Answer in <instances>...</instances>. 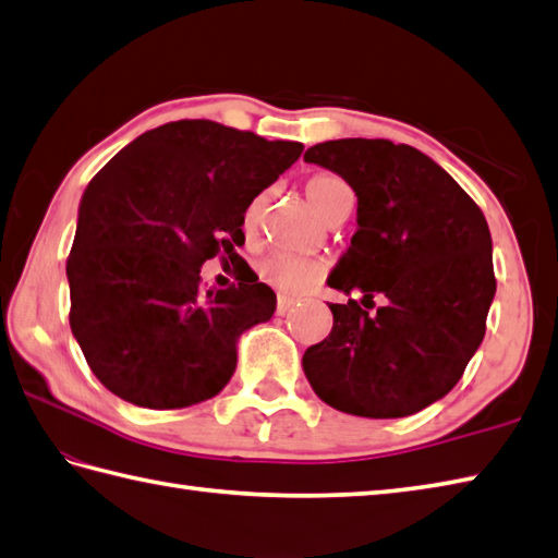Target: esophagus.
I'll list each match as a JSON object with an SVG mask.
<instances>
[{
	"mask_svg": "<svg viewBox=\"0 0 558 558\" xmlns=\"http://www.w3.org/2000/svg\"><path fill=\"white\" fill-rule=\"evenodd\" d=\"M294 306V300L288 298V294H278V304H276V314L278 316H286Z\"/></svg>",
	"mask_w": 558,
	"mask_h": 558,
	"instance_id": "obj_1",
	"label": "esophagus"
}]
</instances>
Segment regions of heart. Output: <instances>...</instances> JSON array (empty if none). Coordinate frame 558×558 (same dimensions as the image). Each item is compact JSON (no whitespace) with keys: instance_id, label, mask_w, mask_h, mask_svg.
<instances>
[{"instance_id":"b5f03b06","label":"heart","mask_w":558,"mask_h":558,"mask_svg":"<svg viewBox=\"0 0 558 558\" xmlns=\"http://www.w3.org/2000/svg\"><path fill=\"white\" fill-rule=\"evenodd\" d=\"M304 192H306V198H310V204L318 210V216L324 220L342 204V201L352 198L350 186L336 174H314L312 180L304 184ZM264 201L266 196H256L254 201H248V206L244 208L242 230L246 234H254V230L258 228ZM324 272H326V264L316 256L272 252L258 260V276L264 278V282H268V286H272L276 290L292 292V294L314 288L316 282L324 278Z\"/></svg>"}]
</instances>
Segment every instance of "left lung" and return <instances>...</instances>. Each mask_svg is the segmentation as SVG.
I'll list each match as a JSON object with an SVG mask.
<instances>
[{
	"mask_svg": "<svg viewBox=\"0 0 558 558\" xmlns=\"http://www.w3.org/2000/svg\"><path fill=\"white\" fill-rule=\"evenodd\" d=\"M304 160L340 174L357 196V232L328 286L386 298L376 314L354 300L330 304L333 330L304 352V376L340 412L408 417L441 400L482 345L496 292L489 225L412 146L338 138Z\"/></svg>",
	"mask_w": 558,
	"mask_h": 558,
	"instance_id": "1",
	"label": "left lung"
}]
</instances>
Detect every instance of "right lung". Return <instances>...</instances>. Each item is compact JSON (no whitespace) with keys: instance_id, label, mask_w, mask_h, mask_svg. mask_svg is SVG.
<instances>
[{"instance_id":"right-lung-1","label":"right lung","mask_w":558,"mask_h":558,"mask_svg":"<svg viewBox=\"0 0 558 558\" xmlns=\"http://www.w3.org/2000/svg\"><path fill=\"white\" fill-rule=\"evenodd\" d=\"M210 120L141 134L93 177L66 258L71 333L126 402L180 410L228 386L236 340L276 312L264 282L201 290L208 258L236 256L248 201L302 156Z\"/></svg>"}]
</instances>
